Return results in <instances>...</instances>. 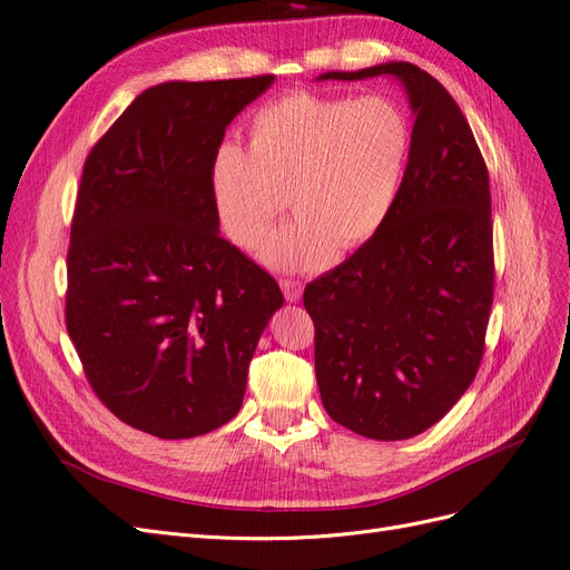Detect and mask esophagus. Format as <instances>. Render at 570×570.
Returning a JSON list of instances; mask_svg holds the SVG:
<instances>
[{"instance_id": "obj_1", "label": "esophagus", "mask_w": 570, "mask_h": 570, "mask_svg": "<svg viewBox=\"0 0 570 570\" xmlns=\"http://www.w3.org/2000/svg\"><path fill=\"white\" fill-rule=\"evenodd\" d=\"M281 289L287 302H299L302 299V292H304V285L299 281H292V278H283L281 281Z\"/></svg>"}]
</instances>
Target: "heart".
Instances as JSON below:
<instances>
[{"instance_id": "b5f03b06", "label": "heart", "mask_w": 570, "mask_h": 570, "mask_svg": "<svg viewBox=\"0 0 570 570\" xmlns=\"http://www.w3.org/2000/svg\"><path fill=\"white\" fill-rule=\"evenodd\" d=\"M406 114L383 95L289 92L249 120L247 149L220 145L209 170L218 226L249 249L282 208L296 216L258 244L271 271H321L383 228L409 161Z\"/></svg>"}]
</instances>
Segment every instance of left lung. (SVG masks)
Returning <instances> with one entry per match:
<instances>
[{
	"label": "left lung",
	"instance_id": "left-lung-1",
	"mask_svg": "<svg viewBox=\"0 0 570 570\" xmlns=\"http://www.w3.org/2000/svg\"><path fill=\"white\" fill-rule=\"evenodd\" d=\"M400 80L413 114L400 195L383 228L304 289L327 416L371 440L435 425L478 373L492 308L490 176L452 95L387 61L316 80Z\"/></svg>",
	"mask_w": 570,
	"mask_h": 570
}]
</instances>
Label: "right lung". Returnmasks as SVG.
Here are the masks:
<instances>
[{
  "label": "right lung",
  "mask_w": 570,
  "mask_h": 570,
  "mask_svg": "<svg viewBox=\"0 0 570 570\" xmlns=\"http://www.w3.org/2000/svg\"><path fill=\"white\" fill-rule=\"evenodd\" d=\"M275 76L154 85L82 168L66 327L124 423L185 440L228 423L283 292L220 237L209 170L230 120Z\"/></svg>",
  "instance_id": "right-lung-1"
}]
</instances>
